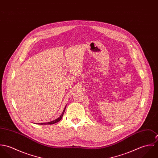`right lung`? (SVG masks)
Returning <instances> with one entry per match:
<instances>
[{
	"label": "right lung",
	"mask_w": 158,
	"mask_h": 158,
	"mask_svg": "<svg viewBox=\"0 0 158 158\" xmlns=\"http://www.w3.org/2000/svg\"><path fill=\"white\" fill-rule=\"evenodd\" d=\"M66 107H65L64 110H63V113H62L61 115H60V117H59L58 118L55 119V120H53V121L49 122H47V123H37V124H39V125H52V124H54V123H55L58 122L59 121H60V120H61V118H62V117H63V114H64V111H65V110H66Z\"/></svg>",
	"instance_id": "obj_1"
}]
</instances>
